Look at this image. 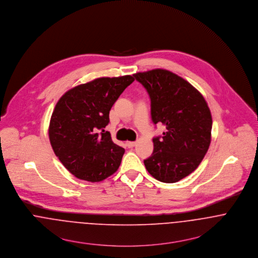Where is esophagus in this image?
Listing matches in <instances>:
<instances>
[{
    "mask_svg": "<svg viewBox=\"0 0 258 258\" xmlns=\"http://www.w3.org/2000/svg\"><path fill=\"white\" fill-rule=\"evenodd\" d=\"M125 144H126V146H127V147H130V148H131V147H134V146L136 145V142H126Z\"/></svg>",
    "mask_w": 258,
    "mask_h": 258,
    "instance_id": "34e87169",
    "label": "esophagus"
}]
</instances>
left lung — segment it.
Returning a JSON list of instances; mask_svg holds the SVG:
<instances>
[{
	"label": "left lung",
	"mask_w": 258,
	"mask_h": 258,
	"mask_svg": "<svg viewBox=\"0 0 258 258\" xmlns=\"http://www.w3.org/2000/svg\"><path fill=\"white\" fill-rule=\"evenodd\" d=\"M151 101V118L166 132L154 138L153 152L145 159L149 174L160 182L175 183L200 165L212 132V115L200 92L165 69L134 74Z\"/></svg>",
	"instance_id": "1"
}]
</instances>
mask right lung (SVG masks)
I'll use <instances>...</instances> for the list:
<instances>
[{
  "instance_id": "right-lung-1",
  "label": "right lung",
  "mask_w": 258,
  "mask_h": 258,
  "mask_svg": "<svg viewBox=\"0 0 258 258\" xmlns=\"http://www.w3.org/2000/svg\"><path fill=\"white\" fill-rule=\"evenodd\" d=\"M134 76L102 77L67 91L51 115L48 135L52 149L75 177L99 182L120 165L124 149L105 131L109 114Z\"/></svg>"
}]
</instances>
